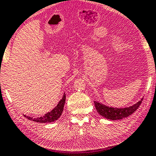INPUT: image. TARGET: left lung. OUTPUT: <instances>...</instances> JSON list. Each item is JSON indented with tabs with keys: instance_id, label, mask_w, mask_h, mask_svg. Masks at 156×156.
<instances>
[{
	"instance_id": "1",
	"label": "left lung",
	"mask_w": 156,
	"mask_h": 156,
	"mask_svg": "<svg viewBox=\"0 0 156 156\" xmlns=\"http://www.w3.org/2000/svg\"><path fill=\"white\" fill-rule=\"evenodd\" d=\"M142 100L143 99H141L139 102L135 104L134 105L125 108H109L108 106L103 105L97 102V101H94V104H95L96 109H97V112L101 116H104L105 118L108 119L118 120L130 116L132 113H133L139 108Z\"/></svg>"
}]
</instances>
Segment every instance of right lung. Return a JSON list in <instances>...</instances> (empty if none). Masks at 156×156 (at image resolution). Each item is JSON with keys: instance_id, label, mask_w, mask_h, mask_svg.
<instances>
[{"instance_id": "right-lung-1", "label": "right lung", "mask_w": 156, "mask_h": 156, "mask_svg": "<svg viewBox=\"0 0 156 156\" xmlns=\"http://www.w3.org/2000/svg\"><path fill=\"white\" fill-rule=\"evenodd\" d=\"M65 102H66V94H64L62 97V99L59 101L57 107H55L53 110L51 112H48V113L45 115V116L38 117V118L33 119L30 116H24L26 118L31 121H34V122H39V123H48V122H55V121L57 120L59 118V116L62 114V111H63V108Z\"/></svg>"}]
</instances>
